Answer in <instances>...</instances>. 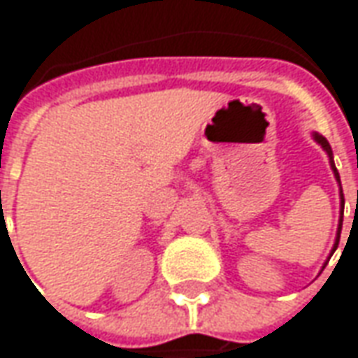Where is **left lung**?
I'll return each instance as SVG.
<instances>
[{"label":"left lung","mask_w":358,"mask_h":358,"mask_svg":"<svg viewBox=\"0 0 358 358\" xmlns=\"http://www.w3.org/2000/svg\"><path fill=\"white\" fill-rule=\"evenodd\" d=\"M313 140L317 141L319 145L325 150V153H327V157H329V163H331V169H333V175H335V179H337V183H339V187H341V177H339V171H337V167H335V162H333V151H331V145L329 141L325 140L321 134H317V131H313ZM345 205V199H343V189H341V207ZM357 207H358V191H357ZM341 229H343V217L339 218V227H337V236H335V244H333V250H331L329 256H333V252L337 250V246H339V238H341ZM325 268V266H323Z\"/></svg>","instance_id":"left-lung-1"}]
</instances>
